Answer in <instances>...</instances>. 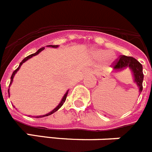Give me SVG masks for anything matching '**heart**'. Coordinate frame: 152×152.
<instances>
[{"label": "heart", "instance_id": "obj_1", "mask_svg": "<svg viewBox=\"0 0 152 152\" xmlns=\"http://www.w3.org/2000/svg\"><path fill=\"white\" fill-rule=\"evenodd\" d=\"M95 57L97 59H103L106 57V61H107V64H110L114 60V56L113 53H108V52L106 50H97L94 53Z\"/></svg>", "mask_w": 152, "mask_h": 152}]
</instances>
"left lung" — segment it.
Here are the masks:
<instances>
[{
    "mask_svg": "<svg viewBox=\"0 0 152 152\" xmlns=\"http://www.w3.org/2000/svg\"><path fill=\"white\" fill-rule=\"evenodd\" d=\"M130 68L134 76V80L139 88V92L142 91V82L144 78V75L142 72V65L139 61L131 56H120L115 62H113V68L116 71L124 69L127 68Z\"/></svg>",
    "mask_w": 152,
    "mask_h": 152,
    "instance_id": "left-lung-1",
    "label": "left lung"
}]
</instances>
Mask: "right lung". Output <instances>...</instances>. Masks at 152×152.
Listing matches in <instances>:
<instances>
[{"instance_id": "right-lung-1", "label": "right lung", "mask_w": 152, "mask_h": 152, "mask_svg": "<svg viewBox=\"0 0 152 152\" xmlns=\"http://www.w3.org/2000/svg\"><path fill=\"white\" fill-rule=\"evenodd\" d=\"M47 46L52 47V48H57V47H58V45H47ZM44 49H45V47H42V48H40V49H39V50L37 51V52H35V53H33V54H31V55H29V56H28L27 57H26V58H24V59L23 60V61H21L20 63V65H19V67H18V68H17V69H16L15 71H14V72H13V74H12V75H11V77H10V84H11L12 81H13V77H14V75H15V74L17 73V71H18V70L20 69V66H21V65H22V64H23V62H25V61H27V60L29 59V58H32V57H33V56H36V55H38L39 53V52H41V51H42V50H43ZM10 85H9V87H10ZM8 91H9V90H8ZM68 91H67V92L65 93V94H64V96H63V98H62V100H61V103H60L59 104H58V107H56V108H55L54 110H53L52 111V112H50V113H49L45 114V115H44V116H36V118L43 117V116H49V115H51V114L54 113L55 112H56V111H57L58 110V109H60V108H61V106L63 105V103H64V102H65V100H66V98H67V95H68Z\"/></svg>"}]
</instances>
